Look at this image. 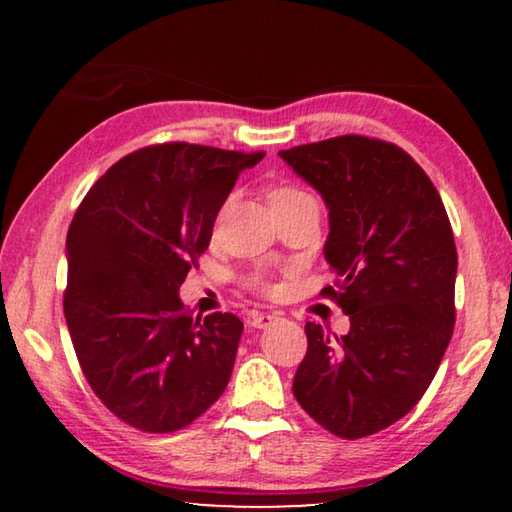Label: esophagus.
Returning <instances> with one entry per match:
<instances>
[{"mask_svg": "<svg viewBox=\"0 0 512 512\" xmlns=\"http://www.w3.org/2000/svg\"><path fill=\"white\" fill-rule=\"evenodd\" d=\"M277 320H280V316H277V314H259V311H255L253 318H250V325L257 327V329H266V327L275 325Z\"/></svg>", "mask_w": 512, "mask_h": 512, "instance_id": "34e87169", "label": "esophagus"}]
</instances>
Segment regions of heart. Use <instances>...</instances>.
I'll list each match as a JSON object with an SVG mask.
<instances>
[{
	"mask_svg": "<svg viewBox=\"0 0 512 512\" xmlns=\"http://www.w3.org/2000/svg\"><path fill=\"white\" fill-rule=\"evenodd\" d=\"M266 198H268V205L273 207H287V205H302V203H316V198L311 192H307L305 187L300 185H291V183H277V185H271L268 187L266 192ZM318 205V203H316ZM250 289H255L259 293H264V296H271V293L275 291V284L271 282V277H268L266 273L257 271L250 275Z\"/></svg>",
	"mask_w": 512,
	"mask_h": 512,
	"instance_id": "b5f03b06",
	"label": "heart"
}]
</instances>
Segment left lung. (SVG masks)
<instances>
[{
  "instance_id": "obj_1",
  "label": "left lung",
  "mask_w": 512,
  "mask_h": 512,
  "mask_svg": "<svg viewBox=\"0 0 512 512\" xmlns=\"http://www.w3.org/2000/svg\"><path fill=\"white\" fill-rule=\"evenodd\" d=\"M329 207L320 296L350 316L336 336L305 325L293 395L320 427L357 440L404 418L427 391L454 334L456 244L427 173L397 144L339 135L280 151Z\"/></svg>"
}]
</instances>
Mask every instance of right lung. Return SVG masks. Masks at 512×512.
I'll return each instance as SVG.
<instances>
[{
    "mask_svg": "<svg viewBox=\"0 0 512 512\" xmlns=\"http://www.w3.org/2000/svg\"><path fill=\"white\" fill-rule=\"evenodd\" d=\"M244 153L164 142L103 173L67 232L65 320L94 395L146 433L185 429L228 386L244 323L194 316L178 298L198 266Z\"/></svg>",
    "mask_w": 512,
    "mask_h": 512,
    "instance_id": "1",
    "label": "right lung"
}]
</instances>
